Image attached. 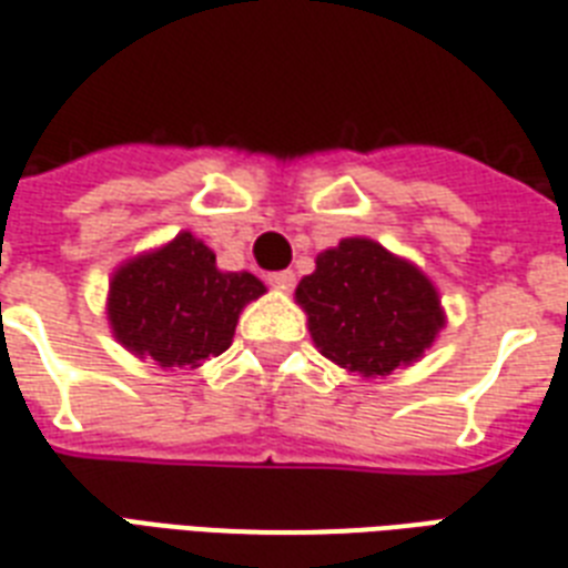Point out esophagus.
Masks as SVG:
<instances>
[{"label":"esophagus","mask_w":568,"mask_h":568,"mask_svg":"<svg viewBox=\"0 0 568 568\" xmlns=\"http://www.w3.org/2000/svg\"><path fill=\"white\" fill-rule=\"evenodd\" d=\"M294 280H297L294 271H276V274L267 276V283L274 285V288H280V292H288V288L294 285Z\"/></svg>","instance_id":"34e87169"}]
</instances>
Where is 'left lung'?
Here are the masks:
<instances>
[{
    "label": "left lung",
    "mask_w": 568,
    "mask_h": 568,
    "mask_svg": "<svg viewBox=\"0 0 568 568\" xmlns=\"http://www.w3.org/2000/svg\"><path fill=\"white\" fill-rule=\"evenodd\" d=\"M294 301L321 354L359 377H388L418 363L445 327L430 276L363 235L318 253Z\"/></svg>",
    "instance_id": "1"
}]
</instances>
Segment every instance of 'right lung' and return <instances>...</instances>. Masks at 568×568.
Segmentation results:
<instances>
[{"label":"right lung","instance_id":"right-lung-1","mask_svg":"<svg viewBox=\"0 0 568 568\" xmlns=\"http://www.w3.org/2000/svg\"><path fill=\"white\" fill-rule=\"evenodd\" d=\"M247 271H221L203 241L180 232L162 247L126 258L111 274V336L159 368H200L232 345L244 306L265 294Z\"/></svg>","mask_w":568,"mask_h":568}]
</instances>
